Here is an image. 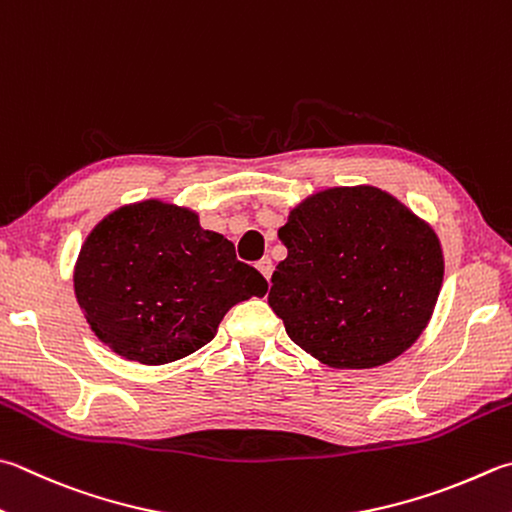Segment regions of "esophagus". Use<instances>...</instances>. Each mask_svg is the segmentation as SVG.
Returning a JSON list of instances; mask_svg holds the SVG:
<instances>
[{"mask_svg":"<svg viewBox=\"0 0 512 512\" xmlns=\"http://www.w3.org/2000/svg\"><path fill=\"white\" fill-rule=\"evenodd\" d=\"M258 272L260 274H263V278H265V281L269 283V278H272V272H274V265H272V258H260L258 260Z\"/></svg>","mask_w":512,"mask_h":512,"instance_id":"obj_1","label":"esophagus"}]
</instances>
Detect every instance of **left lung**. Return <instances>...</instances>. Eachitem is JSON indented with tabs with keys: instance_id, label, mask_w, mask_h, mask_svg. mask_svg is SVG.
I'll use <instances>...</instances> for the list:
<instances>
[{
	"instance_id": "obj_1",
	"label": "left lung",
	"mask_w": 512,
	"mask_h": 512,
	"mask_svg": "<svg viewBox=\"0 0 512 512\" xmlns=\"http://www.w3.org/2000/svg\"><path fill=\"white\" fill-rule=\"evenodd\" d=\"M278 238L287 258L267 303L289 339L327 368H379L428 327L443 249L428 220L388 191H316L292 207Z\"/></svg>"
}]
</instances>
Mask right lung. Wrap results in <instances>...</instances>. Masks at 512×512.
Returning <instances> with one entry per match:
<instances>
[{
    "instance_id": "right-lung-1",
    "label": "right lung",
    "mask_w": 512,
    "mask_h": 512,
    "mask_svg": "<svg viewBox=\"0 0 512 512\" xmlns=\"http://www.w3.org/2000/svg\"><path fill=\"white\" fill-rule=\"evenodd\" d=\"M73 289L98 339L127 361L165 365L194 354L267 281L198 211L160 198L129 202L91 229Z\"/></svg>"
}]
</instances>
